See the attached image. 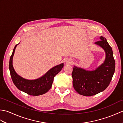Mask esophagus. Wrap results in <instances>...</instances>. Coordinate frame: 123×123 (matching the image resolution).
I'll return each mask as SVG.
<instances>
[{"label":"esophagus","mask_w":123,"mask_h":123,"mask_svg":"<svg viewBox=\"0 0 123 123\" xmlns=\"http://www.w3.org/2000/svg\"><path fill=\"white\" fill-rule=\"evenodd\" d=\"M73 60L72 59H67V61H66V63L67 64H71L72 62H73Z\"/></svg>","instance_id":"obj_1"}]
</instances>
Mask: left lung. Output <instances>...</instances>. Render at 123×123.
Returning <instances> with one entry per match:
<instances>
[{"label":"left lung","instance_id":"obj_1","mask_svg":"<svg viewBox=\"0 0 123 123\" xmlns=\"http://www.w3.org/2000/svg\"><path fill=\"white\" fill-rule=\"evenodd\" d=\"M95 44L103 48L106 53L105 61L93 71H88L74 66L72 72L73 86L77 92L84 96L95 95L105 90L110 83L115 70L113 52L106 38Z\"/></svg>","mask_w":123,"mask_h":123}]
</instances>
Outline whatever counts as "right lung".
<instances>
[{
  "instance_id": "right-lung-1",
  "label": "right lung",
  "mask_w": 123,
  "mask_h": 123,
  "mask_svg": "<svg viewBox=\"0 0 123 123\" xmlns=\"http://www.w3.org/2000/svg\"><path fill=\"white\" fill-rule=\"evenodd\" d=\"M17 45H15L13 49L9 60V68L13 83L18 89L28 95L39 96L45 93L51 89L54 77L63 68V63L52 68L42 77L37 79H25L16 74L12 66V57Z\"/></svg>"
}]
</instances>
